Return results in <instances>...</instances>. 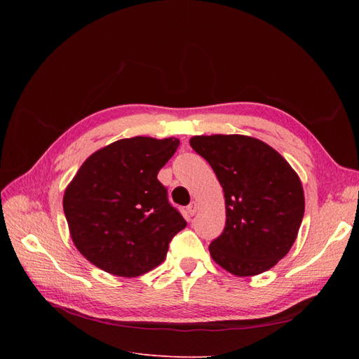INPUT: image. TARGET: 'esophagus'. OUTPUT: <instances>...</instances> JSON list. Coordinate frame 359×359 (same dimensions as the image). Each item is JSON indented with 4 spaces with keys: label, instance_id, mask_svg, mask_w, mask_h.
<instances>
[{
    "label": "esophagus",
    "instance_id": "1",
    "mask_svg": "<svg viewBox=\"0 0 359 359\" xmlns=\"http://www.w3.org/2000/svg\"><path fill=\"white\" fill-rule=\"evenodd\" d=\"M187 211L190 215H194L198 212V203L196 202H191L189 206H187Z\"/></svg>",
    "mask_w": 359,
    "mask_h": 359
}]
</instances>
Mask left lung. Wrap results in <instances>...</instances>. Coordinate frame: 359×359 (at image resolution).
<instances>
[{
    "mask_svg": "<svg viewBox=\"0 0 359 359\" xmlns=\"http://www.w3.org/2000/svg\"><path fill=\"white\" fill-rule=\"evenodd\" d=\"M223 187L226 226L210 253L231 274H262L283 259L304 217L299 177L274 148L243 135L193 136Z\"/></svg>",
    "mask_w": 359,
    "mask_h": 359,
    "instance_id": "8db88e82",
    "label": "left lung"
}]
</instances>
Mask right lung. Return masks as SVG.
I'll return each mask as SVG.
<instances>
[{
	"instance_id": "1",
	"label": "right lung",
	"mask_w": 359,
	"mask_h": 359,
	"mask_svg": "<svg viewBox=\"0 0 359 359\" xmlns=\"http://www.w3.org/2000/svg\"><path fill=\"white\" fill-rule=\"evenodd\" d=\"M178 145L177 137L119 139L83 161L62 208L76 248L93 265L137 277L166 259L187 222L169 203L157 173Z\"/></svg>"
}]
</instances>
